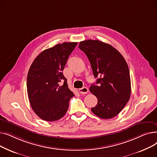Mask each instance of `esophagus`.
Listing matches in <instances>:
<instances>
[{
	"mask_svg": "<svg viewBox=\"0 0 157 157\" xmlns=\"http://www.w3.org/2000/svg\"><path fill=\"white\" fill-rule=\"evenodd\" d=\"M79 92L81 94H85L88 93V89L86 87H83V88H81L79 90Z\"/></svg>",
	"mask_w": 157,
	"mask_h": 157,
	"instance_id": "1",
	"label": "esophagus"
}]
</instances>
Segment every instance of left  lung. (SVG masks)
<instances>
[{
	"label": "left lung",
	"instance_id": "left-lung-1",
	"mask_svg": "<svg viewBox=\"0 0 157 157\" xmlns=\"http://www.w3.org/2000/svg\"><path fill=\"white\" fill-rule=\"evenodd\" d=\"M79 48L90 61L97 79L90 91L97 98L93 113L103 119L118 115L130 99L131 83L128 65L121 53L111 45L98 40L79 43Z\"/></svg>",
	"mask_w": 157,
	"mask_h": 157
}]
</instances>
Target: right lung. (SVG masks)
Here are the masks:
<instances>
[{
  "mask_svg": "<svg viewBox=\"0 0 157 157\" xmlns=\"http://www.w3.org/2000/svg\"><path fill=\"white\" fill-rule=\"evenodd\" d=\"M78 43H63L46 49L32 62L27 75V93L32 109L43 120L54 121L67 112L73 92L63 70ZM60 82H63L62 86Z\"/></svg>",
  "mask_w": 157,
  "mask_h": 157,
  "instance_id": "right-lung-1",
  "label": "right lung"
}]
</instances>
